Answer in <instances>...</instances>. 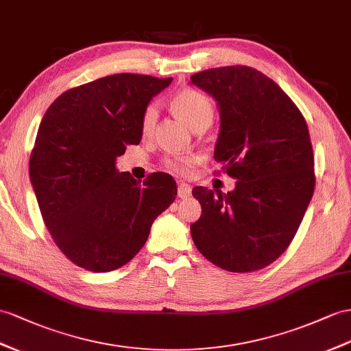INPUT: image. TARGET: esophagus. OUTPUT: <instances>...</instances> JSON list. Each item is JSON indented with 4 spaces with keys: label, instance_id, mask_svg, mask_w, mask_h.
Segmentation results:
<instances>
[{
    "label": "esophagus",
    "instance_id": "34e87169",
    "mask_svg": "<svg viewBox=\"0 0 351 351\" xmlns=\"http://www.w3.org/2000/svg\"><path fill=\"white\" fill-rule=\"evenodd\" d=\"M191 195V186L185 182L178 184V197L179 199H188Z\"/></svg>",
    "mask_w": 351,
    "mask_h": 351
}]
</instances>
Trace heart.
<instances>
[{
	"mask_svg": "<svg viewBox=\"0 0 351 351\" xmlns=\"http://www.w3.org/2000/svg\"><path fill=\"white\" fill-rule=\"evenodd\" d=\"M170 108H172L173 112L181 117L193 130H197L200 128H209L215 115V108L210 99L195 88H184L181 92H178L172 99H170ZM156 121L157 108L156 105L151 104L143 110L141 120V130L145 136L154 129ZM163 163L169 170H172L175 173L188 175L191 173L193 167L199 163V157H166L163 160Z\"/></svg>",
	"mask_w": 351,
	"mask_h": 351,
	"instance_id": "heart-1",
	"label": "heart"
}]
</instances>
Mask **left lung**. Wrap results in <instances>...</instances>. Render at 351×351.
Instances as JSON below:
<instances>
[{"label": "left lung", "instance_id": "left-lung-1", "mask_svg": "<svg viewBox=\"0 0 351 351\" xmlns=\"http://www.w3.org/2000/svg\"><path fill=\"white\" fill-rule=\"evenodd\" d=\"M217 99L221 132L215 160L236 179L234 191L194 186L202 204L191 223L199 252L231 273H252L291 245L314 193V156L304 115L271 78L250 66L191 75Z\"/></svg>", "mask_w": 351, "mask_h": 351}]
</instances>
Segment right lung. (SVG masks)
<instances>
[{
	"label": "right lung",
	"mask_w": 351,
	"mask_h": 351,
	"mask_svg": "<svg viewBox=\"0 0 351 351\" xmlns=\"http://www.w3.org/2000/svg\"><path fill=\"white\" fill-rule=\"evenodd\" d=\"M170 82L108 75L66 90L43 117L29 158L31 182L51 239L87 271L128 264L175 200L170 175L151 173L141 182L115 169L125 147L141 142L151 97Z\"/></svg>",
	"instance_id": "1"
}]
</instances>
